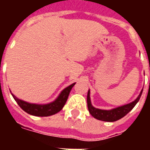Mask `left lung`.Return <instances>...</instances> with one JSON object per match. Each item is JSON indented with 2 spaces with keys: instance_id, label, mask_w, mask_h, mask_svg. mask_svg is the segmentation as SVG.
<instances>
[{
  "instance_id": "8db88e82",
  "label": "left lung",
  "mask_w": 150,
  "mask_h": 150,
  "mask_svg": "<svg viewBox=\"0 0 150 150\" xmlns=\"http://www.w3.org/2000/svg\"><path fill=\"white\" fill-rule=\"evenodd\" d=\"M142 91H143V89L141 91L140 94H139V96L135 100L129 103V104L115 108H112V109H110V110H103V109L96 108L92 106L91 102V98H90V90H88V96H87L88 111H89V112H90L91 116L96 119L103 120V121H108V122L116 121L118 120L121 119L125 115H127L134 108V106L137 104V102L141 98Z\"/></svg>"
}]
</instances>
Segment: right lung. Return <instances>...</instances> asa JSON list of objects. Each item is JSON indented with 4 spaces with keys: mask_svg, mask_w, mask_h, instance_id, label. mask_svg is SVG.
<instances>
[{
    "mask_svg": "<svg viewBox=\"0 0 150 150\" xmlns=\"http://www.w3.org/2000/svg\"><path fill=\"white\" fill-rule=\"evenodd\" d=\"M75 84V83H74L68 87L64 88L54 100L50 102V103H48V104H38L28 103L26 101L18 99L12 92L11 94L13 99L16 100V102L18 103V105L25 112L35 116H49L54 115L57 112H59V111L62 110V108L65 105L66 102L67 100L70 91Z\"/></svg>",
    "mask_w": 150,
    "mask_h": 150,
    "instance_id": "right-lung-1",
    "label": "right lung"
}]
</instances>
